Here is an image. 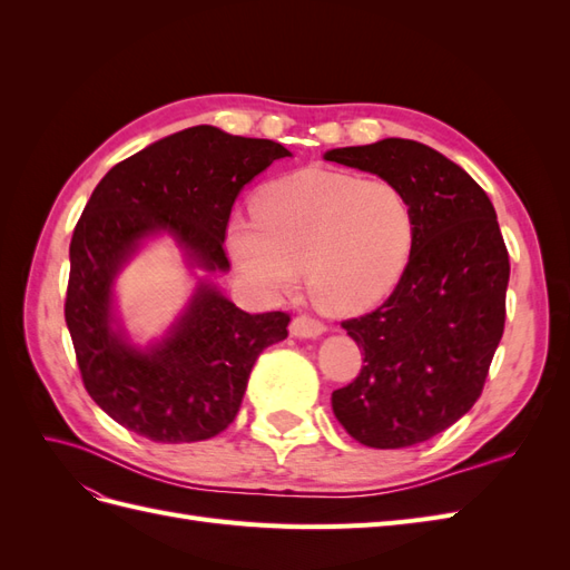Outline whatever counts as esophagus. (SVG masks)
I'll return each mask as SVG.
<instances>
[{"mask_svg": "<svg viewBox=\"0 0 570 570\" xmlns=\"http://www.w3.org/2000/svg\"><path fill=\"white\" fill-rule=\"evenodd\" d=\"M289 333L295 337H318L325 333V325L312 316H297L289 323Z\"/></svg>", "mask_w": 570, "mask_h": 570, "instance_id": "esophagus-1", "label": "esophagus"}]
</instances>
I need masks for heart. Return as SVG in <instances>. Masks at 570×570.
<instances>
[{
    "mask_svg": "<svg viewBox=\"0 0 570 570\" xmlns=\"http://www.w3.org/2000/svg\"><path fill=\"white\" fill-rule=\"evenodd\" d=\"M254 216L228 223L237 268L266 295H287L304 273L327 314H356L387 297L411 254V204L387 180L308 166L258 189Z\"/></svg>",
    "mask_w": 570,
    "mask_h": 570,
    "instance_id": "heart-1",
    "label": "heart"
}]
</instances>
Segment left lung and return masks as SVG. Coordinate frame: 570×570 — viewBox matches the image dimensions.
Instances as JSON below:
<instances>
[{
  "mask_svg": "<svg viewBox=\"0 0 570 570\" xmlns=\"http://www.w3.org/2000/svg\"><path fill=\"white\" fill-rule=\"evenodd\" d=\"M325 159L396 185L413 212L409 264L392 295L342 321L364 366L333 392L335 416L356 442L402 450L478 402L504 333L509 252L485 189L428 145L387 137Z\"/></svg>",
  "mask_w": 570,
  "mask_h": 570,
  "instance_id": "obj_1",
  "label": "left lung"
}]
</instances>
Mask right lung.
I'll list each match as a JSON object with an SVG mask.
<instances>
[{
	"label": "right lung",
	"mask_w": 570,
	"mask_h": 570,
	"mask_svg": "<svg viewBox=\"0 0 570 570\" xmlns=\"http://www.w3.org/2000/svg\"><path fill=\"white\" fill-rule=\"evenodd\" d=\"M292 154L273 140L195 126L116 164L71 237L66 325L82 385L101 411L151 442H199L226 430L256 356L287 337L285 312L247 314L199 283L185 314L147 350L114 325V281L142 245L168 233L189 264L228 271L233 204L254 176Z\"/></svg>",
	"instance_id": "obj_1"
}]
</instances>
